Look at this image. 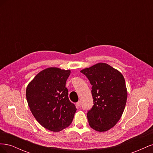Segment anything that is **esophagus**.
Wrapping results in <instances>:
<instances>
[{
    "label": "esophagus",
    "instance_id": "1",
    "mask_svg": "<svg viewBox=\"0 0 153 153\" xmlns=\"http://www.w3.org/2000/svg\"><path fill=\"white\" fill-rule=\"evenodd\" d=\"M81 104H82L81 101H78L77 103H76V106H80Z\"/></svg>",
    "mask_w": 153,
    "mask_h": 153
}]
</instances>
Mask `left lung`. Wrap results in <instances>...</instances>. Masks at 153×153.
Masks as SVG:
<instances>
[{"label":"left lung","instance_id":"left-lung-1","mask_svg":"<svg viewBox=\"0 0 153 153\" xmlns=\"http://www.w3.org/2000/svg\"><path fill=\"white\" fill-rule=\"evenodd\" d=\"M92 85L94 105L88 111L89 126L100 132L108 131L121 119L127 100L124 78L117 69L103 62L80 71Z\"/></svg>","mask_w":153,"mask_h":153}]
</instances>
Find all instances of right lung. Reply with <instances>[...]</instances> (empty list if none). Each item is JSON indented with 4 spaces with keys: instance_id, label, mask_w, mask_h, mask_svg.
Segmentation results:
<instances>
[{
    "instance_id": "right-lung-1",
    "label": "right lung",
    "mask_w": 153,
    "mask_h": 153,
    "mask_svg": "<svg viewBox=\"0 0 153 153\" xmlns=\"http://www.w3.org/2000/svg\"><path fill=\"white\" fill-rule=\"evenodd\" d=\"M70 73L69 69L48 68L37 74L27 87V101L32 115L50 131L58 132L68 127L76 112L66 87Z\"/></svg>"
}]
</instances>
